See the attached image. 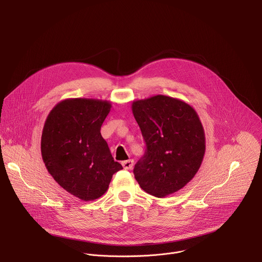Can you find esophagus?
Wrapping results in <instances>:
<instances>
[{
    "mask_svg": "<svg viewBox=\"0 0 262 262\" xmlns=\"http://www.w3.org/2000/svg\"><path fill=\"white\" fill-rule=\"evenodd\" d=\"M122 166H123V168H124L125 170H129V169H132L133 166H134V161H133V160L124 161V162H122Z\"/></svg>",
    "mask_w": 262,
    "mask_h": 262,
    "instance_id": "esophagus-1",
    "label": "esophagus"
}]
</instances>
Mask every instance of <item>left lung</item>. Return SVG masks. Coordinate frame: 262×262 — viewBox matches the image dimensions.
Instances as JSON below:
<instances>
[{
  "label": "left lung",
  "mask_w": 262,
  "mask_h": 262,
  "mask_svg": "<svg viewBox=\"0 0 262 262\" xmlns=\"http://www.w3.org/2000/svg\"><path fill=\"white\" fill-rule=\"evenodd\" d=\"M146 150L135 165V178L148 194L163 198L188 183L205 154V135L196 111L186 102L156 95L133 102Z\"/></svg>",
  "instance_id": "8db88e82"
}]
</instances>
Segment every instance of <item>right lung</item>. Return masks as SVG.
<instances>
[{
  "mask_svg": "<svg viewBox=\"0 0 262 262\" xmlns=\"http://www.w3.org/2000/svg\"><path fill=\"white\" fill-rule=\"evenodd\" d=\"M111 106L106 100L65 99L50 112L43 126L41 156L49 173L83 201L101 197L122 169L100 134Z\"/></svg>",
  "mask_w": 262,
  "mask_h": 262,
  "instance_id": "add662e5",
  "label": "right lung"
}]
</instances>
